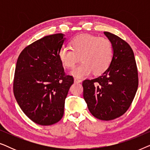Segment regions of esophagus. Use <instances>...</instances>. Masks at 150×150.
<instances>
[{
    "instance_id": "obj_1",
    "label": "esophagus",
    "mask_w": 150,
    "mask_h": 150,
    "mask_svg": "<svg viewBox=\"0 0 150 150\" xmlns=\"http://www.w3.org/2000/svg\"><path fill=\"white\" fill-rule=\"evenodd\" d=\"M82 82V81L81 80H79V79H74V83H81Z\"/></svg>"
}]
</instances>
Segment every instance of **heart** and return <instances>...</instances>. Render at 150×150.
<instances>
[{
  "label": "heart",
  "instance_id": "1",
  "mask_svg": "<svg viewBox=\"0 0 150 150\" xmlns=\"http://www.w3.org/2000/svg\"><path fill=\"white\" fill-rule=\"evenodd\" d=\"M70 48L63 46L59 51V58L65 68H72L80 57L81 63L71 71V75L82 79L93 73L101 74L111 63L113 50L108 39L91 35H81L71 40Z\"/></svg>",
  "mask_w": 150,
  "mask_h": 150
}]
</instances>
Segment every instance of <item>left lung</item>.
I'll return each mask as SVG.
<instances>
[{
  "instance_id": "obj_1",
  "label": "left lung",
  "mask_w": 150,
  "mask_h": 150,
  "mask_svg": "<svg viewBox=\"0 0 150 150\" xmlns=\"http://www.w3.org/2000/svg\"><path fill=\"white\" fill-rule=\"evenodd\" d=\"M113 56L108 68L99 77L83 82V97L89 111L100 120L122 116L132 104L139 85L134 52L128 43L109 32Z\"/></svg>"
}]
</instances>
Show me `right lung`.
<instances>
[{"label": "right lung", "mask_w": 150, "mask_h": 150, "mask_svg": "<svg viewBox=\"0 0 150 150\" xmlns=\"http://www.w3.org/2000/svg\"><path fill=\"white\" fill-rule=\"evenodd\" d=\"M65 40L62 33L45 36L26 46L16 63L14 96L24 114L42 126L61 120L65 98L74 83L59 58Z\"/></svg>", "instance_id": "add662e5"}]
</instances>
